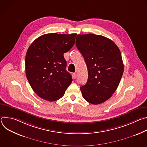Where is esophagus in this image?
<instances>
[{
  "label": "esophagus",
  "instance_id": "1",
  "mask_svg": "<svg viewBox=\"0 0 147 147\" xmlns=\"http://www.w3.org/2000/svg\"><path fill=\"white\" fill-rule=\"evenodd\" d=\"M76 77H77V74L76 73H73V79H76Z\"/></svg>",
  "mask_w": 147,
  "mask_h": 147
}]
</instances>
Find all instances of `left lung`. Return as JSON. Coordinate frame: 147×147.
Here are the masks:
<instances>
[{
    "mask_svg": "<svg viewBox=\"0 0 147 147\" xmlns=\"http://www.w3.org/2000/svg\"><path fill=\"white\" fill-rule=\"evenodd\" d=\"M76 44L88 69L87 82L80 88L83 98L94 105L105 102L116 90L124 71L119 48L110 39L93 34L77 35Z\"/></svg>",
    "mask_w": 147,
    "mask_h": 147,
    "instance_id": "obj_1",
    "label": "left lung"
}]
</instances>
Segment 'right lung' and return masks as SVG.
Masks as SVG:
<instances>
[{
	"instance_id": "obj_1",
	"label": "right lung",
	"mask_w": 147,
	"mask_h": 147,
	"mask_svg": "<svg viewBox=\"0 0 147 147\" xmlns=\"http://www.w3.org/2000/svg\"><path fill=\"white\" fill-rule=\"evenodd\" d=\"M77 34H47L36 38L26 55V73L40 98L55 101L64 95L72 82L63 54L73 47Z\"/></svg>"
}]
</instances>
